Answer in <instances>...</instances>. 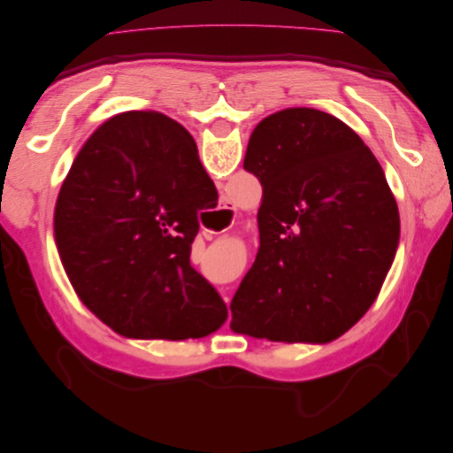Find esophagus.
<instances>
[{"label": "esophagus", "instance_id": "esophagus-1", "mask_svg": "<svg viewBox=\"0 0 453 453\" xmlns=\"http://www.w3.org/2000/svg\"><path fill=\"white\" fill-rule=\"evenodd\" d=\"M219 213H221L223 217H226V219H230V221H232V217H234V205H232L230 202H225L223 205H221V208H219ZM219 234V232H213V230H205L203 232V236L205 238H208V240H211V238H215ZM230 289H228V287H225V289H223V298H225V303L228 304L230 303Z\"/></svg>", "mask_w": 453, "mask_h": 453}]
</instances>
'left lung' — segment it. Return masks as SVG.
Instances as JSON below:
<instances>
[{
  "label": "left lung",
  "mask_w": 453,
  "mask_h": 453,
  "mask_svg": "<svg viewBox=\"0 0 453 453\" xmlns=\"http://www.w3.org/2000/svg\"><path fill=\"white\" fill-rule=\"evenodd\" d=\"M243 168L263 185L258 253L230 328L272 342H331L372 306L399 243L380 162L340 119L291 107L260 120Z\"/></svg>",
  "instance_id": "obj_1"
}]
</instances>
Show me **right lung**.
Here are the masks:
<instances>
[{
    "mask_svg": "<svg viewBox=\"0 0 453 453\" xmlns=\"http://www.w3.org/2000/svg\"><path fill=\"white\" fill-rule=\"evenodd\" d=\"M215 185L180 122L155 111L109 119L79 150L54 210V238L83 304L130 338L217 331L226 304L190 266L198 213Z\"/></svg>",
    "mask_w": 453,
    "mask_h": 453,
    "instance_id": "right-lung-1",
    "label": "right lung"
}]
</instances>
